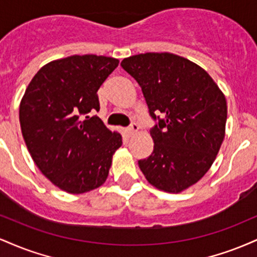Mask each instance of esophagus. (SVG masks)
<instances>
[{
  "mask_svg": "<svg viewBox=\"0 0 257 257\" xmlns=\"http://www.w3.org/2000/svg\"><path fill=\"white\" fill-rule=\"evenodd\" d=\"M138 131H139V125L137 124V123H134V124H132L128 129H126L125 133L128 137H132V135H134Z\"/></svg>",
  "mask_w": 257,
  "mask_h": 257,
  "instance_id": "esophagus-1",
  "label": "esophagus"
}]
</instances>
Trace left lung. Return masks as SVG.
<instances>
[{"instance_id": "1", "label": "left lung", "mask_w": 257, "mask_h": 257, "mask_svg": "<svg viewBox=\"0 0 257 257\" xmlns=\"http://www.w3.org/2000/svg\"><path fill=\"white\" fill-rule=\"evenodd\" d=\"M120 66L140 85L150 116L158 119L150 131L153 152L139 167L158 190L182 192L205 175L219 153L225 95L204 69L172 53L133 55Z\"/></svg>"}]
</instances>
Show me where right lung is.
Wrapping results in <instances>:
<instances>
[{
  "mask_svg": "<svg viewBox=\"0 0 257 257\" xmlns=\"http://www.w3.org/2000/svg\"><path fill=\"white\" fill-rule=\"evenodd\" d=\"M118 63L94 54L51 61L38 70L20 101L26 147L43 175L65 192H89L104 184L122 145L119 133L88 116L100 110L96 91Z\"/></svg>",
  "mask_w": 257,
  "mask_h": 257,
  "instance_id": "add662e5",
  "label": "right lung"
}]
</instances>
